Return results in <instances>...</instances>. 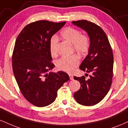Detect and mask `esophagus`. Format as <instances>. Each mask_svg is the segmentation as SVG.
I'll use <instances>...</instances> for the list:
<instances>
[{
  "label": "esophagus",
  "instance_id": "esophagus-1",
  "mask_svg": "<svg viewBox=\"0 0 128 128\" xmlns=\"http://www.w3.org/2000/svg\"><path fill=\"white\" fill-rule=\"evenodd\" d=\"M69 77H70V80H73V75L69 74Z\"/></svg>",
  "mask_w": 128,
  "mask_h": 128
}]
</instances>
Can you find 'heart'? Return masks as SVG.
Wrapping results in <instances>:
<instances>
[{
  "instance_id": "heart-1",
  "label": "heart",
  "mask_w": 128,
  "mask_h": 128,
  "mask_svg": "<svg viewBox=\"0 0 128 128\" xmlns=\"http://www.w3.org/2000/svg\"><path fill=\"white\" fill-rule=\"evenodd\" d=\"M64 40L73 44L74 50L80 55H84L88 51L90 46L88 37L82 34L79 30L72 27H68L61 33ZM57 39L54 38L50 42V51L52 56L56 55V46ZM79 64V59L76 55L62 56L56 62V66L60 70L72 73Z\"/></svg>"
}]
</instances>
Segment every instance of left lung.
<instances>
[{"mask_svg": "<svg viewBox=\"0 0 128 128\" xmlns=\"http://www.w3.org/2000/svg\"><path fill=\"white\" fill-rule=\"evenodd\" d=\"M72 24L85 31L89 37L88 54L79 68L92 73L88 80L84 76L74 77L80 84V88L74 94V98L83 106H94L105 97L112 85L113 52L107 35L99 26L86 20L72 21Z\"/></svg>", "mask_w": 128, "mask_h": 128, "instance_id": "8db88e82", "label": "left lung"}]
</instances>
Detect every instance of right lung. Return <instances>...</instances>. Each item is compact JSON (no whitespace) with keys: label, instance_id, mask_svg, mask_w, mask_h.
Wrapping results in <instances>:
<instances>
[{"label":"right lung","instance_id":"obj_1","mask_svg":"<svg viewBox=\"0 0 128 128\" xmlns=\"http://www.w3.org/2000/svg\"><path fill=\"white\" fill-rule=\"evenodd\" d=\"M65 24L45 20L32 22L15 42L12 58L15 80L23 96L38 107L52 104L58 89L70 79L62 71L48 73L55 67L50 62V39Z\"/></svg>","mask_w":128,"mask_h":128}]
</instances>
